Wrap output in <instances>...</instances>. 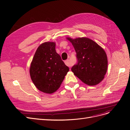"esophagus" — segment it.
<instances>
[{
	"instance_id": "obj_1",
	"label": "esophagus",
	"mask_w": 130,
	"mask_h": 130,
	"mask_svg": "<svg viewBox=\"0 0 130 130\" xmlns=\"http://www.w3.org/2000/svg\"><path fill=\"white\" fill-rule=\"evenodd\" d=\"M64 63H65L66 65V66H67L68 67H70V66H72V64H71V63H70V62H69V60H66V61H64Z\"/></svg>"
}]
</instances>
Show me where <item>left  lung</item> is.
Masks as SVG:
<instances>
[{
    "mask_svg": "<svg viewBox=\"0 0 130 130\" xmlns=\"http://www.w3.org/2000/svg\"><path fill=\"white\" fill-rule=\"evenodd\" d=\"M67 38L72 43L76 53L77 63L71 69L74 74L89 86L99 84L107 70V57L105 50L88 38Z\"/></svg>",
    "mask_w": 130,
    "mask_h": 130,
    "instance_id": "1",
    "label": "left lung"
}]
</instances>
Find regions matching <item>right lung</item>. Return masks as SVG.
<instances>
[{"label":"right lung","instance_id":"add662e5","mask_svg":"<svg viewBox=\"0 0 130 130\" xmlns=\"http://www.w3.org/2000/svg\"><path fill=\"white\" fill-rule=\"evenodd\" d=\"M55 43L45 42L38 46L30 68L33 83L41 92L52 94L59 88L69 68L56 53Z\"/></svg>","mask_w":130,"mask_h":130}]
</instances>
